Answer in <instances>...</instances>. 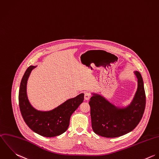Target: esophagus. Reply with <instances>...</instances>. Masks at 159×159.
<instances>
[{
  "label": "esophagus",
  "mask_w": 159,
  "mask_h": 159,
  "mask_svg": "<svg viewBox=\"0 0 159 159\" xmlns=\"http://www.w3.org/2000/svg\"><path fill=\"white\" fill-rule=\"evenodd\" d=\"M91 98V94L89 93H88V92H86L84 93V99L86 101H89Z\"/></svg>",
  "instance_id": "obj_1"
}]
</instances>
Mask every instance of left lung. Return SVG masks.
I'll return each mask as SVG.
<instances>
[{
	"label": "left lung",
	"instance_id": "8db88e82",
	"mask_svg": "<svg viewBox=\"0 0 159 159\" xmlns=\"http://www.w3.org/2000/svg\"><path fill=\"white\" fill-rule=\"evenodd\" d=\"M138 79V88L128 106L119 107L102 96L93 93L91 107L92 128L94 132L105 138H116L133 130L140 122L146 107V94L141 73L134 71Z\"/></svg>",
	"mask_w": 159,
	"mask_h": 159
}]
</instances>
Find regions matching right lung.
I'll use <instances>...</instances> for the list:
<instances>
[{
  "instance_id": "1",
  "label": "right lung",
  "mask_w": 159,
  "mask_h": 159,
  "mask_svg": "<svg viewBox=\"0 0 159 159\" xmlns=\"http://www.w3.org/2000/svg\"><path fill=\"white\" fill-rule=\"evenodd\" d=\"M37 66H30L20 83L18 101L21 115L29 128L44 137H54L65 132L72 113L84 101V94L66 101L50 111H40L31 105L27 96V81L31 71Z\"/></svg>"
}]
</instances>
